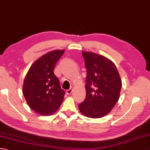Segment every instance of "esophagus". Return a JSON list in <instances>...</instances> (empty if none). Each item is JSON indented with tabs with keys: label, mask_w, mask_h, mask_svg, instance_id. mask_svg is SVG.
I'll return each instance as SVG.
<instances>
[{
	"label": "esophagus",
	"mask_w": 150,
	"mask_h": 150,
	"mask_svg": "<svg viewBox=\"0 0 150 150\" xmlns=\"http://www.w3.org/2000/svg\"><path fill=\"white\" fill-rule=\"evenodd\" d=\"M72 91H73L72 89H69V90H68L66 91V94L67 95H70V94L72 93Z\"/></svg>",
	"instance_id": "34e87169"
}]
</instances>
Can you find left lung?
Segmentation results:
<instances>
[{"label": "left lung", "instance_id": "left-lung-1", "mask_svg": "<svg viewBox=\"0 0 150 150\" xmlns=\"http://www.w3.org/2000/svg\"><path fill=\"white\" fill-rule=\"evenodd\" d=\"M87 69L86 99L79 105L84 116L98 119L109 113L120 97L122 81L115 64L107 57L82 52Z\"/></svg>", "mask_w": 150, "mask_h": 150}]
</instances>
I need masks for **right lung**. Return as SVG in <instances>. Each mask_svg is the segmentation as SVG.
I'll return each mask as SVG.
<instances>
[{
    "label": "right lung",
    "instance_id": "add662e5",
    "mask_svg": "<svg viewBox=\"0 0 150 150\" xmlns=\"http://www.w3.org/2000/svg\"><path fill=\"white\" fill-rule=\"evenodd\" d=\"M65 50L47 52L34 62L24 78L22 93L28 106L41 115H50L58 110L65 92L53 73L55 65Z\"/></svg>",
    "mask_w": 150,
    "mask_h": 150
}]
</instances>
